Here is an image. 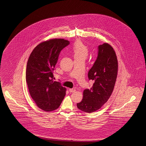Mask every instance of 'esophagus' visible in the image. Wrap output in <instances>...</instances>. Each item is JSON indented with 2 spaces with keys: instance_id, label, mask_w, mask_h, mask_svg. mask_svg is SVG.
Listing matches in <instances>:
<instances>
[{
  "instance_id": "1",
  "label": "esophagus",
  "mask_w": 146,
  "mask_h": 146,
  "mask_svg": "<svg viewBox=\"0 0 146 146\" xmlns=\"http://www.w3.org/2000/svg\"><path fill=\"white\" fill-rule=\"evenodd\" d=\"M76 89H74V88H73V89H69V91H70V92H75L76 91Z\"/></svg>"
}]
</instances>
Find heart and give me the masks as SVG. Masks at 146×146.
<instances>
[{"label": "heart", "mask_w": 146, "mask_h": 146, "mask_svg": "<svg viewBox=\"0 0 146 146\" xmlns=\"http://www.w3.org/2000/svg\"><path fill=\"white\" fill-rule=\"evenodd\" d=\"M71 51L74 59L85 60L88 55V48L81 40H77L74 42Z\"/></svg>", "instance_id": "b5f03b06"}]
</instances>
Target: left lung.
Returning <instances> with one entry per match:
<instances>
[{"label":"left lung","instance_id":"obj_1","mask_svg":"<svg viewBox=\"0 0 146 146\" xmlns=\"http://www.w3.org/2000/svg\"><path fill=\"white\" fill-rule=\"evenodd\" d=\"M118 60L111 46L104 43L98 46L96 61L88 72V78L94 82L90 89L83 92L82 101L77 104L78 109L86 113L99 110L111 95L118 74Z\"/></svg>","mask_w":146,"mask_h":146}]
</instances>
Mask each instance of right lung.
<instances>
[{
    "mask_svg": "<svg viewBox=\"0 0 146 146\" xmlns=\"http://www.w3.org/2000/svg\"><path fill=\"white\" fill-rule=\"evenodd\" d=\"M69 44L63 39L42 42L29 57L26 73L28 90L36 106L44 111L57 109L66 95V89L52 79L59 54Z\"/></svg>",
    "mask_w": 146,
    "mask_h": 146,
    "instance_id": "1",
    "label": "right lung"
}]
</instances>
